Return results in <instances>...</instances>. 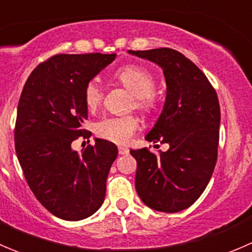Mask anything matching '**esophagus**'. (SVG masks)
Listing matches in <instances>:
<instances>
[{
	"label": "esophagus",
	"instance_id": "esophagus-1",
	"mask_svg": "<svg viewBox=\"0 0 252 252\" xmlns=\"http://www.w3.org/2000/svg\"><path fill=\"white\" fill-rule=\"evenodd\" d=\"M118 149H119V154H120V155H126V154H128V148H126V147H119Z\"/></svg>",
	"mask_w": 252,
	"mask_h": 252
}]
</instances>
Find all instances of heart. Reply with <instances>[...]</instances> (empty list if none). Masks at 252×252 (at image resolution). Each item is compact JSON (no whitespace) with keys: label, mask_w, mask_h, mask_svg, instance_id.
<instances>
[{"label":"heart","mask_w":252,"mask_h":252,"mask_svg":"<svg viewBox=\"0 0 252 252\" xmlns=\"http://www.w3.org/2000/svg\"><path fill=\"white\" fill-rule=\"evenodd\" d=\"M114 80L133 94L131 107L142 111L145 115H150L157 108L153 91H154V77L147 69L134 64L118 69L113 75ZM84 99L90 110H94L100 105L103 92L95 81H90L84 91ZM138 127V120L133 115L126 116H105L97 121L94 132L98 137L113 143L124 144L131 138Z\"/></svg>","instance_id":"heart-1"}]
</instances>
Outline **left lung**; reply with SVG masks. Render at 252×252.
Segmentation results:
<instances>
[{
	"label": "left lung",
	"mask_w": 252,
	"mask_h": 252,
	"mask_svg": "<svg viewBox=\"0 0 252 252\" xmlns=\"http://www.w3.org/2000/svg\"><path fill=\"white\" fill-rule=\"evenodd\" d=\"M164 69L166 100L145 139L167 143V152L131 149L137 161L136 190L142 201L161 212H178L203 194L217 161L220 110L217 93L190 59L172 48L131 51Z\"/></svg>",
	"instance_id": "1"
}]
</instances>
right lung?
Returning <instances> with one entry per match:
<instances>
[{"instance_id": "1", "label": "right lung", "mask_w": 252, "mask_h": 252, "mask_svg": "<svg viewBox=\"0 0 252 252\" xmlns=\"http://www.w3.org/2000/svg\"><path fill=\"white\" fill-rule=\"evenodd\" d=\"M115 54H56L38 64L25 82L15 120L18 160L33 195L54 216L80 221L105 198L118 148L95 139L81 153L71 149L87 119L85 87Z\"/></svg>"}]
</instances>
